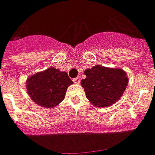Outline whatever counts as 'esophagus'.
Returning a JSON list of instances; mask_svg holds the SVG:
<instances>
[{
	"label": "esophagus",
	"instance_id": "esophagus-1",
	"mask_svg": "<svg viewBox=\"0 0 155 155\" xmlns=\"http://www.w3.org/2000/svg\"><path fill=\"white\" fill-rule=\"evenodd\" d=\"M73 82H74L75 84H79L80 83V78L79 77H77V78H75L74 79H73Z\"/></svg>",
	"mask_w": 155,
	"mask_h": 155
}]
</instances>
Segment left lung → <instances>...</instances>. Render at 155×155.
Instances as JSON below:
<instances>
[{
	"label": "left lung",
	"instance_id": "1",
	"mask_svg": "<svg viewBox=\"0 0 155 155\" xmlns=\"http://www.w3.org/2000/svg\"><path fill=\"white\" fill-rule=\"evenodd\" d=\"M86 78L81 81L86 97L96 107H108L122 96L128 85L127 73L120 68L94 65L84 71Z\"/></svg>",
	"mask_w": 155,
	"mask_h": 155
}]
</instances>
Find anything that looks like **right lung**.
<instances>
[{
  "instance_id": "right-lung-1",
  "label": "right lung",
  "mask_w": 155,
  "mask_h": 155,
  "mask_svg": "<svg viewBox=\"0 0 155 155\" xmlns=\"http://www.w3.org/2000/svg\"><path fill=\"white\" fill-rule=\"evenodd\" d=\"M72 84L66 72L51 67L29 77L27 90L34 103L50 109L62 102L67 88Z\"/></svg>"
}]
</instances>
